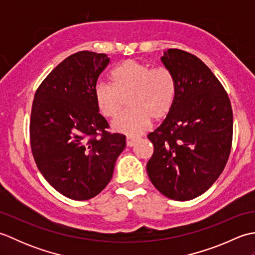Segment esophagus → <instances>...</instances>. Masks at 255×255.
Here are the masks:
<instances>
[{"mask_svg": "<svg viewBox=\"0 0 255 255\" xmlns=\"http://www.w3.org/2000/svg\"><path fill=\"white\" fill-rule=\"evenodd\" d=\"M137 141H138V139L134 137H127L126 138V142H127L128 147H132V145H134V143H136Z\"/></svg>", "mask_w": 255, "mask_h": 255, "instance_id": "34e87169", "label": "esophagus"}]
</instances>
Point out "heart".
Instances as JSON below:
<instances>
[{"label":"heart","mask_w":255,"mask_h":255,"mask_svg":"<svg viewBox=\"0 0 255 255\" xmlns=\"http://www.w3.org/2000/svg\"><path fill=\"white\" fill-rule=\"evenodd\" d=\"M112 85L99 82L94 86V100L103 116L115 117L122 108V97H127L130 110L113 122L115 131L137 136L149 128L152 117L161 119L172 110L176 96L173 74L164 67L128 59L111 72Z\"/></svg>","instance_id":"b5f03b06"}]
</instances>
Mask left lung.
I'll return each instance as SVG.
<instances>
[{"instance_id": "left-lung-1", "label": "left lung", "mask_w": 255, "mask_h": 255, "mask_svg": "<svg viewBox=\"0 0 255 255\" xmlns=\"http://www.w3.org/2000/svg\"><path fill=\"white\" fill-rule=\"evenodd\" d=\"M174 77L171 112L148 138L151 183L164 196L189 200L205 193L228 161L234 118L228 94L210 69L192 53L167 49L161 57Z\"/></svg>"}]
</instances>
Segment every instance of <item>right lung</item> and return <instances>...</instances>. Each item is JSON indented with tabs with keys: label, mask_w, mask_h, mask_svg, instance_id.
<instances>
[{
	"label": "right lung",
	"mask_w": 255,
	"mask_h": 255,
	"mask_svg": "<svg viewBox=\"0 0 255 255\" xmlns=\"http://www.w3.org/2000/svg\"><path fill=\"white\" fill-rule=\"evenodd\" d=\"M110 63L105 53L79 51L48 74L36 91L30 145L50 185L68 198L88 200L111 182L126 137L107 132L94 86Z\"/></svg>",
	"instance_id": "right-lung-1"
}]
</instances>
